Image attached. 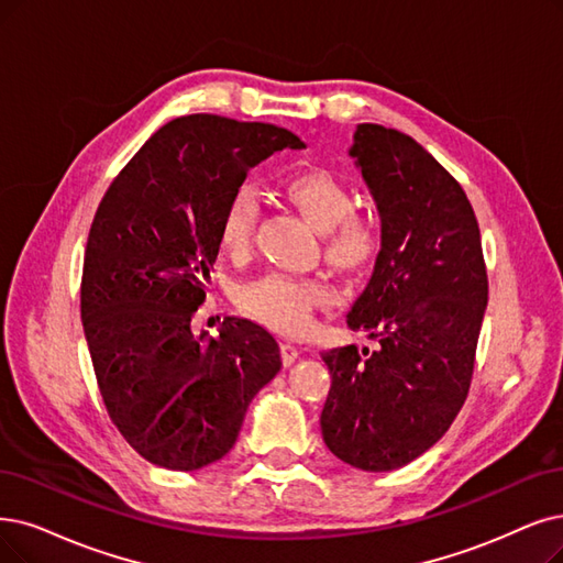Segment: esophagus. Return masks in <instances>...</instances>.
Wrapping results in <instances>:
<instances>
[{"label": "esophagus", "mask_w": 563, "mask_h": 563, "mask_svg": "<svg viewBox=\"0 0 563 563\" xmlns=\"http://www.w3.org/2000/svg\"><path fill=\"white\" fill-rule=\"evenodd\" d=\"M282 355H284V365L288 367V365H294L296 360L300 357V349L296 344L286 342V344H282Z\"/></svg>", "instance_id": "esophagus-1"}]
</instances>
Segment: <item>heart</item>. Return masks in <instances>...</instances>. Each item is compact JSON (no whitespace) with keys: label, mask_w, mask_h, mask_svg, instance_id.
<instances>
[{"label":"heart","mask_w":563,"mask_h":563,"mask_svg":"<svg viewBox=\"0 0 563 563\" xmlns=\"http://www.w3.org/2000/svg\"><path fill=\"white\" fill-rule=\"evenodd\" d=\"M288 194L323 229L328 258L344 269H363L378 250L374 221L353 210L351 187L323 168L300 170L288 177ZM261 217V194L254 185H240L219 223V240L233 254L250 252ZM330 300V288L319 279L288 273H267L240 288L242 307L284 334H305L313 325V311Z\"/></svg>","instance_id":"b5f03b06"}]
</instances>
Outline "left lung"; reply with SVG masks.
<instances>
[{
    "label": "left lung",
    "mask_w": 563,
    "mask_h": 563,
    "mask_svg": "<svg viewBox=\"0 0 563 563\" xmlns=\"http://www.w3.org/2000/svg\"><path fill=\"white\" fill-rule=\"evenodd\" d=\"M349 154L380 214V252L346 313L378 349L323 353L330 453L363 471L413 462L448 432L468 395L487 307L478 219L457 179L407 133L357 124Z\"/></svg>",
    "instance_id": "8db88e82"
}]
</instances>
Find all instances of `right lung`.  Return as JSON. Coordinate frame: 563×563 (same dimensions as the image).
Listing matches in <instances>:
<instances>
[{"label":"right lung","instance_id":"1","mask_svg":"<svg viewBox=\"0 0 563 563\" xmlns=\"http://www.w3.org/2000/svg\"><path fill=\"white\" fill-rule=\"evenodd\" d=\"M288 129L221 115L164 124L112 179L89 229L80 319L106 411L147 462L196 471L227 455L256 393L282 369L273 332L229 317L191 332L219 223L246 173Z\"/></svg>","mask_w":563,"mask_h":563}]
</instances>
